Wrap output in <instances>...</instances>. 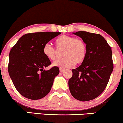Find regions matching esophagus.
Returning a JSON list of instances; mask_svg holds the SVG:
<instances>
[{"instance_id": "esophagus-1", "label": "esophagus", "mask_w": 123, "mask_h": 123, "mask_svg": "<svg viewBox=\"0 0 123 123\" xmlns=\"http://www.w3.org/2000/svg\"><path fill=\"white\" fill-rule=\"evenodd\" d=\"M64 70H65V69H63V68H60V72H63Z\"/></svg>"}]
</instances>
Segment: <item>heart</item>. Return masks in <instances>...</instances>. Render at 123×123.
Masks as SVG:
<instances>
[{"label": "heart", "instance_id": "heart-1", "mask_svg": "<svg viewBox=\"0 0 123 123\" xmlns=\"http://www.w3.org/2000/svg\"><path fill=\"white\" fill-rule=\"evenodd\" d=\"M55 44L57 49H63L62 56L64 57L54 62V66L62 68H68L74 64H80L86 58L87 54L86 43L80 38L62 35L55 40ZM43 52L44 56L49 60L54 61L56 58V50L49 43L43 45Z\"/></svg>", "mask_w": 123, "mask_h": 123}]
</instances>
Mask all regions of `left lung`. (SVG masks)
Listing matches in <instances>:
<instances>
[{
  "instance_id": "obj_1",
  "label": "left lung",
  "mask_w": 123,
  "mask_h": 123,
  "mask_svg": "<svg viewBox=\"0 0 123 123\" xmlns=\"http://www.w3.org/2000/svg\"><path fill=\"white\" fill-rule=\"evenodd\" d=\"M73 34L80 36L86 43L87 54L83 62L72 70L69 90L77 100H91L103 92L109 81L113 69L111 48L99 34L85 31Z\"/></svg>"
}]
</instances>
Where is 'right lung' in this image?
I'll use <instances>...</instances> for the list:
<instances>
[{
	"mask_svg": "<svg viewBox=\"0 0 123 123\" xmlns=\"http://www.w3.org/2000/svg\"><path fill=\"white\" fill-rule=\"evenodd\" d=\"M60 32L27 33L18 39L9 54V75L16 89L21 95L32 100L45 97L50 92L54 79L60 73L43 54V48Z\"/></svg>",
	"mask_w": 123,
	"mask_h": 123,
	"instance_id": "obj_1",
	"label": "right lung"
}]
</instances>
